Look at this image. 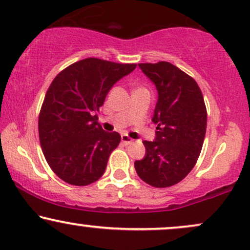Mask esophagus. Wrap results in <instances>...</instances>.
Returning a JSON list of instances; mask_svg holds the SVG:
<instances>
[{
  "label": "esophagus",
  "instance_id": "esophagus-1",
  "mask_svg": "<svg viewBox=\"0 0 250 250\" xmlns=\"http://www.w3.org/2000/svg\"><path fill=\"white\" fill-rule=\"evenodd\" d=\"M122 143L124 144V145H130V144L133 143V139L130 138L128 136H126V134H123L122 136Z\"/></svg>",
  "mask_w": 250,
  "mask_h": 250
}]
</instances>
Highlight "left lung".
<instances>
[{"mask_svg": "<svg viewBox=\"0 0 250 250\" xmlns=\"http://www.w3.org/2000/svg\"><path fill=\"white\" fill-rule=\"evenodd\" d=\"M155 84L154 142L145 140V158L134 163L143 181L158 188L180 183L200 155L207 126V110L199 85L168 62L138 64Z\"/></svg>", "mask_w": 250, "mask_h": 250, "instance_id": "8db88e82", "label": "left lung"}]
</instances>
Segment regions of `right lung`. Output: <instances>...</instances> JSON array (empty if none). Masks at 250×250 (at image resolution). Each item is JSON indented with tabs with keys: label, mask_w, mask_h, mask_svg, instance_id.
Segmentation results:
<instances>
[{
	"label": "right lung",
	"mask_w": 250,
	"mask_h": 250,
	"mask_svg": "<svg viewBox=\"0 0 250 250\" xmlns=\"http://www.w3.org/2000/svg\"><path fill=\"white\" fill-rule=\"evenodd\" d=\"M136 66L85 58L62 70L50 84L38 116V134L46 163L63 181L86 186L104 174L122 138L103 130L96 113L113 84Z\"/></svg>",
	"instance_id": "obj_1"
}]
</instances>
